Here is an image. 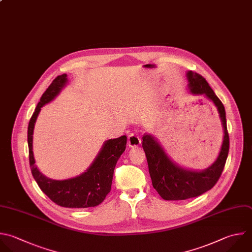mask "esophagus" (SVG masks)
I'll list each match as a JSON object with an SVG mask.
<instances>
[{"label":"esophagus","mask_w":252,"mask_h":252,"mask_svg":"<svg viewBox=\"0 0 252 252\" xmlns=\"http://www.w3.org/2000/svg\"><path fill=\"white\" fill-rule=\"evenodd\" d=\"M141 144V139L137 132H133L128 136V145L129 147H137Z\"/></svg>","instance_id":"1"}]
</instances>
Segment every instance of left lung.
<instances>
[{"mask_svg": "<svg viewBox=\"0 0 252 252\" xmlns=\"http://www.w3.org/2000/svg\"><path fill=\"white\" fill-rule=\"evenodd\" d=\"M187 79L188 88L192 94H204L216 105L223 129V140L219 157L210 167L203 171H191L173 163L157 140L149 134H144L142 146L147 157L152 183L164 200L194 198L213 188L223 170L229 150V137L223 104L201 75L189 71Z\"/></svg>", "mask_w": 252, "mask_h": 252, "instance_id": "1", "label": "left lung"}]
</instances>
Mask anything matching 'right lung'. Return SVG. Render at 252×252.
Segmentation results:
<instances>
[{
	"label": "right lung",
	"mask_w": 252,
	"mask_h": 252,
	"mask_svg": "<svg viewBox=\"0 0 252 252\" xmlns=\"http://www.w3.org/2000/svg\"><path fill=\"white\" fill-rule=\"evenodd\" d=\"M67 83V75L55 78L42 94L31 120L28 129L30 164L33 178L38 186L54 203L66 208L95 207L103 202L111 190L113 172L117 160L126 149L127 137L121 136L106 141L98 156L83 174L66 179L54 180L43 175L34 164L32 152V135L34 123L41 107L50 102Z\"/></svg>",
	"instance_id": "add662e5"
}]
</instances>
